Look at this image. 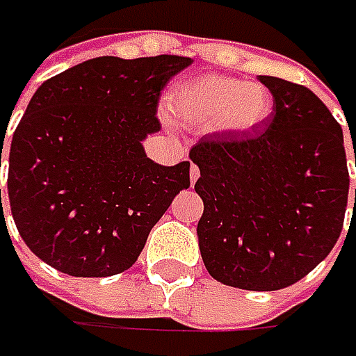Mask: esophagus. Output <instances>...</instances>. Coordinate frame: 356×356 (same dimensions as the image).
<instances>
[{
	"label": "esophagus",
	"instance_id": "obj_1",
	"mask_svg": "<svg viewBox=\"0 0 356 356\" xmlns=\"http://www.w3.org/2000/svg\"><path fill=\"white\" fill-rule=\"evenodd\" d=\"M198 176H200V170H198V166H190V184H196V180H198Z\"/></svg>",
	"mask_w": 356,
	"mask_h": 356
}]
</instances>
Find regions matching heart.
<instances>
[{
	"instance_id": "obj_1",
	"label": "heart",
	"mask_w": 356,
	"mask_h": 356,
	"mask_svg": "<svg viewBox=\"0 0 356 356\" xmlns=\"http://www.w3.org/2000/svg\"><path fill=\"white\" fill-rule=\"evenodd\" d=\"M168 108L190 127H213L222 134H245L269 118L273 99L257 83L226 75H200L186 79L170 90Z\"/></svg>"
}]
</instances>
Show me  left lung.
Listing matches in <instances>:
<instances>
[{"label":"left lung","mask_w":356,"mask_h":356,"mask_svg":"<svg viewBox=\"0 0 356 356\" xmlns=\"http://www.w3.org/2000/svg\"><path fill=\"white\" fill-rule=\"evenodd\" d=\"M259 81L273 95L266 127L208 134L190 160L200 170L196 232L208 273L239 289L275 291L331 253L347 212L349 170L343 129L321 99L277 76Z\"/></svg>","instance_id":"obj_1"}]
</instances>
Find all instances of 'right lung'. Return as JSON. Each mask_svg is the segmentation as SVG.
<instances>
[{"label":"right lung","instance_id":"right-lung-1","mask_svg":"<svg viewBox=\"0 0 356 356\" xmlns=\"http://www.w3.org/2000/svg\"><path fill=\"white\" fill-rule=\"evenodd\" d=\"M192 63L95 57L35 90L11 138L7 196L19 236L47 266L73 277L127 271L190 188V162L162 166L143 140L160 130V90Z\"/></svg>","mask_w":356,"mask_h":356}]
</instances>
